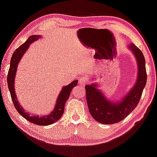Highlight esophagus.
Returning a JSON list of instances; mask_svg holds the SVG:
<instances>
[{
	"label": "esophagus",
	"instance_id": "34e87169",
	"mask_svg": "<svg viewBox=\"0 0 157 157\" xmlns=\"http://www.w3.org/2000/svg\"><path fill=\"white\" fill-rule=\"evenodd\" d=\"M87 83H88V79L86 78V76H81L79 77V84L81 86H85Z\"/></svg>",
	"mask_w": 157,
	"mask_h": 157
}]
</instances>
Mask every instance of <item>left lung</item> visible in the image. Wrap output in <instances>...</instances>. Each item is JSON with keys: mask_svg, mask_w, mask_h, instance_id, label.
I'll list each match as a JSON object with an SVG mask.
<instances>
[{"mask_svg": "<svg viewBox=\"0 0 157 157\" xmlns=\"http://www.w3.org/2000/svg\"><path fill=\"white\" fill-rule=\"evenodd\" d=\"M129 48L136 58L138 78L133 88L120 101L112 102L108 100L97 88V84L87 85L85 87L89 111L92 117L101 124H115L124 120L137 106L146 85L145 60L142 51L133 44H131Z\"/></svg>", "mask_w": 157, "mask_h": 157, "instance_id": "8db88e82", "label": "left lung"}]
</instances>
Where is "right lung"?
<instances>
[{"label": "right lung", "mask_w": 157, "mask_h": 157, "mask_svg": "<svg viewBox=\"0 0 157 157\" xmlns=\"http://www.w3.org/2000/svg\"><path fill=\"white\" fill-rule=\"evenodd\" d=\"M41 36L40 35L30 36V37H28L26 42L15 50L13 53V55L12 56L11 60H10V66L8 71V74H7V85H8V88L10 92V95H11L14 106L18 113L21 116L24 117L25 119H26L28 121L32 122L33 124L40 126H47L52 124L53 123L58 121L63 115L64 109H65V102L67 101L69 95H70L71 90L73 89L74 86H76L78 81H74L70 84H69L68 86H64L62 88V90L58 95L54 109L52 110L51 113L47 115L40 116V115H31L25 111V110L19 104L16 93H15L14 78L15 75H16L17 65L19 63L21 58L24 56L25 52L29 47L30 44L37 40Z\"/></svg>", "instance_id": "add662e5"}]
</instances>
